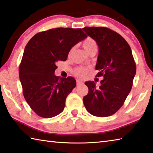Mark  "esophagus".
Wrapping results in <instances>:
<instances>
[{"mask_svg":"<svg viewBox=\"0 0 153 153\" xmlns=\"http://www.w3.org/2000/svg\"><path fill=\"white\" fill-rule=\"evenodd\" d=\"M76 83H77V86H80V85L83 84V82H82V81H81V80L77 79Z\"/></svg>","mask_w":153,"mask_h":153,"instance_id":"obj_1","label":"esophagus"}]
</instances>
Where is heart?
<instances>
[{"instance_id": "b5f03b06", "label": "heart", "mask_w": 153, "mask_h": 153, "mask_svg": "<svg viewBox=\"0 0 153 153\" xmlns=\"http://www.w3.org/2000/svg\"><path fill=\"white\" fill-rule=\"evenodd\" d=\"M83 46L85 49L87 53L90 50H91L92 48L95 47V46H97V43H96L95 41L92 39L90 38H87L86 40H84V42H83ZM71 53V51L69 52V54ZM88 72V69L86 67L84 66H81V67H78L76 68L74 70V73L76 75V76L79 77H84L85 75H86Z\"/></svg>"}]
</instances>
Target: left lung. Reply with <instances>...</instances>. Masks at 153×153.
<instances>
[{"label": "left lung", "instance_id": "8db88e82", "mask_svg": "<svg viewBox=\"0 0 153 153\" xmlns=\"http://www.w3.org/2000/svg\"><path fill=\"white\" fill-rule=\"evenodd\" d=\"M97 42L98 56L97 77L102 76L100 86L88 81V93L83 98L88 112L105 117L115 113L122 107L130 92L136 75V63L126 40L118 33L105 27H85L82 29Z\"/></svg>", "mask_w": 153, "mask_h": 153}]
</instances>
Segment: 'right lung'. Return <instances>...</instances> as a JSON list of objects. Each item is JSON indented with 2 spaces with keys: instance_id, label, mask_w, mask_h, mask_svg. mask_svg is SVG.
Instances as JSON below:
<instances>
[{
  "instance_id": "obj_1",
  "label": "right lung",
  "mask_w": 153,
  "mask_h": 153,
  "mask_svg": "<svg viewBox=\"0 0 153 153\" xmlns=\"http://www.w3.org/2000/svg\"><path fill=\"white\" fill-rule=\"evenodd\" d=\"M87 37L79 28L58 27L36 33L25 46L19 79L25 100L38 116L51 118L63 111L76 82L56 76V64L66 61L71 48Z\"/></svg>"
}]
</instances>
